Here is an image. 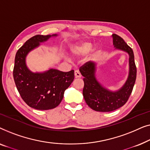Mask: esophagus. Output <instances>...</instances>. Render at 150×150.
<instances>
[{
    "instance_id": "1",
    "label": "esophagus",
    "mask_w": 150,
    "mask_h": 150,
    "mask_svg": "<svg viewBox=\"0 0 150 150\" xmlns=\"http://www.w3.org/2000/svg\"><path fill=\"white\" fill-rule=\"evenodd\" d=\"M74 75H75V78H81V73H80L78 70H75Z\"/></svg>"
}]
</instances>
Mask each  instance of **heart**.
Here are the masks:
<instances>
[{
	"label": "heart",
	"instance_id": "b5f03b06",
	"mask_svg": "<svg viewBox=\"0 0 150 150\" xmlns=\"http://www.w3.org/2000/svg\"><path fill=\"white\" fill-rule=\"evenodd\" d=\"M92 47H93V44L91 42H81L73 45L70 50L73 56L76 57H81L85 56L91 50L92 54H94L97 52V48L95 47L92 49Z\"/></svg>",
	"mask_w": 150,
	"mask_h": 150
}]
</instances>
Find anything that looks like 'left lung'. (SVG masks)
<instances>
[{
	"label": "left lung",
	"instance_id": "1",
	"mask_svg": "<svg viewBox=\"0 0 150 150\" xmlns=\"http://www.w3.org/2000/svg\"><path fill=\"white\" fill-rule=\"evenodd\" d=\"M112 38L115 49L124 51L129 55L128 76L120 89L111 91L98 81L96 78L97 63L96 62L89 61L79 69L84 77V99L87 105L96 111L110 112L124 106L132 93L136 81L137 67L133 50L117 35H112Z\"/></svg>",
	"mask_w": 150,
	"mask_h": 150
}]
</instances>
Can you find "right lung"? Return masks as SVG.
I'll return each instance as SVG.
<instances>
[{"label":"right lung","mask_w":150,"mask_h":150,"mask_svg":"<svg viewBox=\"0 0 150 150\" xmlns=\"http://www.w3.org/2000/svg\"><path fill=\"white\" fill-rule=\"evenodd\" d=\"M57 36V34L35 35L26 41L16 54L13 74L16 87L22 100L35 109L49 110L57 107L74 79V70L63 72L50 68L43 72H33L26 65L28 53L38 48L41 43Z\"/></svg>","instance_id":"1"}]
</instances>
